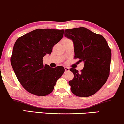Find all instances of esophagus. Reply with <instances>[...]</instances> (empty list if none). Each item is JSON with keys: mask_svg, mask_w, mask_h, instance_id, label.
Segmentation results:
<instances>
[{"mask_svg": "<svg viewBox=\"0 0 124 124\" xmlns=\"http://www.w3.org/2000/svg\"><path fill=\"white\" fill-rule=\"evenodd\" d=\"M64 68H65V72L69 71V68L68 67H66V66H65V67H64Z\"/></svg>", "mask_w": 124, "mask_h": 124, "instance_id": "34e87169", "label": "esophagus"}]
</instances>
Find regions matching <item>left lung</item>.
<instances>
[{
	"label": "left lung",
	"instance_id": "left-lung-1",
	"mask_svg": "<svg viewBox=\"0 0 124 124\" xmlns=\"http://www.w3.org/2000/svg\"><path fill=\"white\" fill-rule=\"evenodd\" d=\"M65 36L73 40L75 59L84 62L81 72L74 68L69 69L74 75L69 81L70 90L76 96H90L100 90L108 79L111 49L102 35L83 27L65 29Z\"/></svg>",
	"mask_w": 124,
	"mask_h": 124
}]
</instances>
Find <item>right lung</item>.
Segmentation results:
<instances>
[{"instance_id":"1","label":"right lung","mask_w":124,"mask_h":124,"mask_svg":"<svg viewBox=\"0 0 124 124\" xmlns=\"http://www.w3.org/2000/svg\"><path fill=\"white\" fill-rule=\"evenodd\" d=\"M64 30L37 29L20 36L13 46L10 62L17 79L29 93L46 96L52 92L65 72L63 66L51 68L43 58L63 38Z\"/></svg>"}]
</instances>
